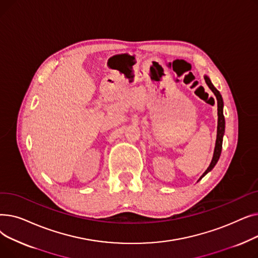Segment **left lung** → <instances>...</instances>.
<instances>
[{
    "label": "left lung",
    "instance_id": "8db88e82",
    "mask_svg": "<svg viewBox=\"0 0 258 258\" xmlns=\"http://www.w3.org/2000/svg\"><path fill=\"white\" fill-rule=\"evenodd\" d=\"M204 78H205L207 86L213 92V94L215 95V97H216V100H218V132H216V141H215V147H214V152H213V157H212V160H211V163L208 166V168L206 169V171L201 175V178L198 180V182L200 180H202V178H204L209 171H211L213 169L215 164L218 163V161H219L220 156H221V153H222L223 137H224V134H225V117H224V113H223L224 101H223V98H222V95L218 90H216V88L212 85L210 78L207 75H205Z\"/></svg>",
    "mask_w": 258,
    "mask_h": 258
}]
</instances>
